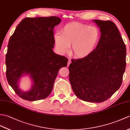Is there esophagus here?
<instances>
[{
    "mask_svg": "<svg viewBox=\"0 0 130 130\" xmlns=\"http://www.w3.org/2000/svg\"><path fill=\"white\" fill-rule=\"evenodd\" d=\"M71 60H69V61H68V66H69V65H70V64H71Z\"/></svg>",
    "mask_w": 130,
    "mask_h": 130,
    "instance_id": "1",
    "label": "esophagus"
}]
</instances>
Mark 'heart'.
<instances>
[{"label": "heart", "mask_w": 130, "mask_h": 130, "mask_svg": "<svg viewBox=\"0 0 130 130\" xmlns=\"http://www.w3.org/2000/svg\"><path fill=\"white\" fill-rule=\"evenodd\" d=\"M101 38V32L97 27L79 23H70L56 32L53 37L54 45L59 54L71 53L75 58L84 59L95 50Z\"/></svg>", "instance_id": "1"}]
</instances>
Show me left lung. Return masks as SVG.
Here are the masks:
<instances>
[{
  "instance_id": "1",
  "label": "left lung",
  "mask_w": 130,
  "mask_h": 130,
  "mask_svg": "<svg viewBox=\"0 0 130 130\" xmlns=\"http://www.w3.org/2000/svg\"><path fill=\"white\" fill-rule=\"evenodd\" d=\"M92 22L100 28V42L89 56L71 60L69 80L77 98L87 102H102L121 85L126 48L114 23L100 20Z\"/></svg>"
}]
</instances>
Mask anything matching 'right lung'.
Masks as SVG:
<instances>
[{"label": "right lung", "mask_w": 130, "mask_h": 130, "mask_svg": "<svg viewBox=\"0 0 130 130\" xmlns=\"http://www.w3.org/2000/svg\"><path fill=\"white\" fill-rule=\"evenodd\" d=\"M61 22L56 17L26 18L11 36L5 58L8 82L20 98L28 101L46 98L52 91L58 71L68 59L53 51L54 28ZM28 75L31 89L19 87L22 77Z\"/></svg>", "instance_id": "add662e5"}]
</instances>
